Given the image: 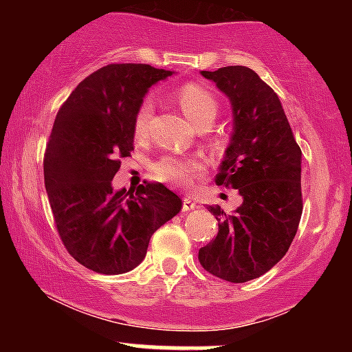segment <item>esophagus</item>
<instances>
[{"label": "esophagus", "mask_w": 352, "mask_h": 352, "mask_svg": "<svg viewBox=\"0 0 352 352\" xmlns=\"http://www.w3.org/2000/svg\"><path fill=\"white\" fill-rule=\"evenodd\" d=\"M195 208H197L195 201H193L192 199H188V197L187 199H184V208H182L184 212H192V210H195Z\"/></svg>", "instance_id": "esophagus-1"}]
</instances>
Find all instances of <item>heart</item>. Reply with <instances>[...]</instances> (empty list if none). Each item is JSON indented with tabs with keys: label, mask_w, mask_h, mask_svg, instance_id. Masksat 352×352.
<instances>
[{
	"label": "heart",
	"mask_w": 352,
	"mask_h": 352,
	"mask_svg": "<svg viewBox=\"0 0 352 352\" xmlns=\"http://www.w3.org/2000/svg\"><path fill=\"white\" fill-rule=\"evenodd\" d=\"M177 102L184 111V114L192 120L197 127H204L213 122L218 114V102L215 96L208 89L197 86V84H185L177 92ZM153 114L152 99L142 100L134 116V134L137 137L147 135ZM201 170V162L195 159H180V157L167 155L153 164V173L157 179L170 182L185 187L190 184V179L195 172Z\"/></svg>",
	"instance_id": "1"
}]
</instances>
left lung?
I'll return each mask as SVG.
<instances>
[{
	"instance_id": "left-lung-1",
	"label": "left lung",
	"mask_w": 352,
	"mask_h": 352,
	"mask_svg": "<svg viewBox=\"0 0 352 352\" xmlns=\"http://www.w3.org/2000/svg\"><path fill=\"white\" fill-rule=\"evenodd\" d=\"M230 99L233 129L215 177L238 190L241 205L215 215V240L200 248V265L225 281L261 276L285 256L301 220V148L281 100L253 69L227 66L201 71Z\"/></svg>"
}]
</instances>
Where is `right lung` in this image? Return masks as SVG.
<instances>
[{
	"label": "right lung",
	"mask_w": 352,
	"mask_h": 352,
	"mask_svg": "<svg viewBox=\"0 0 352 352\" xmlns=\"http://www.w3.org/2000/svg\"><path fill=\"white\" fill-rule=\"evenodd\" d=\"M172 71L109 64L92 72L56 116L44 155V185L60 240L80 265L102 274L134 270L155 230L182 210L162 184L116 190L120 157L134 151V116Z\"/></svg>",
	"instance_id": "add662e5"
}]
</instances>
